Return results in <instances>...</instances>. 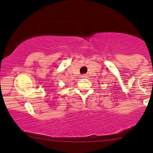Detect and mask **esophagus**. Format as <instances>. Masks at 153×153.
Here are the masks:
<instances>
[{"mask_svg": "<svg viewBox=\"0 0 153 153\" xmlns=\"http://www.w3.org/2000/svg\"><path fill=\"white\" fill-rule=\"evenodd\" d=\"M87 74H83L82 75V78H87Z\"/></svg>", "mask_w": 153, "mask_h": 153, "instance_id": "1", "label": "esophagus"}]
</instances>
